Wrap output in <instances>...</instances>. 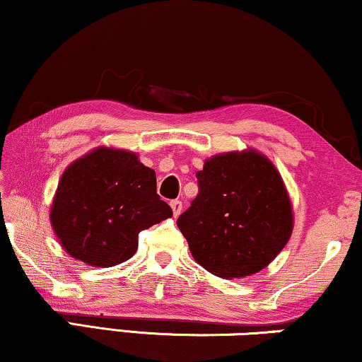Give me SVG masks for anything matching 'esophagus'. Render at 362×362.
<instances>
[{
    "label": "esophagus",
    "mask_w": 362,
    "mask_h": 362,
    "mask_svg": "<svg viewBox=\"0 0 362 362\" xmlns=\"http://www.w3.org/2000/svg\"><path fill=\"white\" fill-rule=\"evenodd\" d=\"M171 209H173V214H175V217H177L181 214V211H182V202L181 201H177V199H175V201H171Z\"/></svg>",
    "instance_id": "obj_1"
}]
</instances>
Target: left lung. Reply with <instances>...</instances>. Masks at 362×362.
Listing matches in <instances>:
<instances>
[{
  "instance_id": "left-lung-1",
  "label": "left lung",
  "mask_w": 362,
  "mask_h": 362,
  "mask_svg": "<svg viewBox=\"0 0 362 362\" xmlns=\"http://www.w3.org/2000/svg\"><path fill=\"white\" fill-rule=\"evenodd\" d=\"M177 227L197 264L221 279L265 269L288 242L293 214L280 173L255 150L212 156Z\"/></svg>"
}]
</instances>
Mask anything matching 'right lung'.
<instances>
[{
  "label": "right lung",
  "instance_id": "1",
  "mask_svg": "<svg viewBox=\"0 0 362 362\" xmlns=\"http://www.w3.org/2000/svg\"><path fill=\"white\" fill-rule=\"evenodd\" d=\"M173 216L156 192V175L132 151L95 148L64 171L51 224L74 259L113 267L138 249V234Z\"/></svg>",
  "mask_w": 362,
  "mask_h": 362
}]
</instances>
